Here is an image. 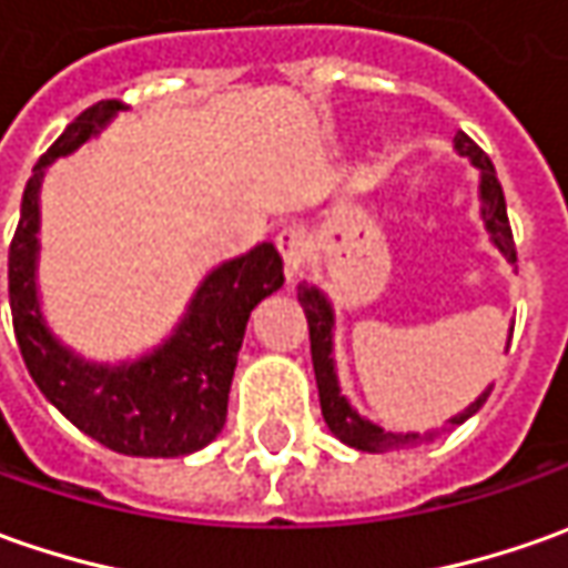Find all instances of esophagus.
<instances>
[{
    "label": "esophagus",
    "instance_id": "esophagus-1",
    "mask_svg": "<svg viewBox=\"0 0 568 568\" xmlns=\"http://www.w3.org/2000/svg\"><path fill=\"white\" fill-rule=\"evenodd\" d=\"M276 247H280V254H283L285 273H288V276H298L304 261H307V235H304V229H298V225L283 229V232L276 235Z\"/></svg>",
    "mask_w": 568,
    "mask_h": 568
}]
</instances>
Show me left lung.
<instances>
[{"instance_id": "8db88e82", "label": "left lung", "mask_w": 568, "mask_h": 568, "mask_svg": "<svg viewBox=\"0 0 568 568\" xmlns=\"http://www.w3.org/2000/svg\"><path fill=\"white\" fill-rule=\"evenodd\" d=\"M453 148L459 150L462 156H468L471 166L480 172V220H484L487 232H490V242L499 247V254L516 264V242H513V229H509V216H506V197H503V187L497 182V169L490 163V156L465 131H456ZM298 302H302L304 317H307V329H311V362H314V377H317V393H321L323 420L333 430V437H339L345 446H355L362 453H393V449H405V446H418L420 440H430L434 434H424L420 437V434H393V430H383L381 424L362 418L352 408V402L345 399L343 389H339L336 362H333V323H336L333 304H329V298L323 295L317 285L311 283L298 285ZM490 389L494 386H487L465 412L453 415L449 424H462V420L471 418L480 405L487 402Z\"/></svg>"}]
</instances>
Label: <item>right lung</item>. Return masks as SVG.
<instances>
[{"mask_svg": "<svg viewBox=\"0 0 568 568\" xmlns=\"http://www.w3.org/2000/svg\"><path fill=\"white\" fill-rule=\"evenodd\" d=\"M119 109H125L119 100L84 109L33 166L9 247L11 323L33 383L78 430L122 456L175 459L204 449L223 430L247 317L285 283L283 257L264 242L210 270L172 336L138 362H84L59 343L37 295L43 172L97 138Z\"/></svg>", "mask_w": 568, "mask_h": 568, "instance_id": "obj_1", "label": "right lung"}]
</instances>
